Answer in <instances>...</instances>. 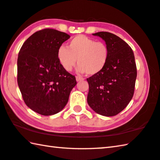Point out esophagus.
I'll list each match as a JSON object with an SVG mask.
<instances>
[{
	"instance_id": "obj_1",
	"label": "esophagus",
	"mask_w": 160,
	"mask_h": 160,
	"mask_svg": "<svg viewBox=\"0 0 160 160\" xmlns=\"http://www.w3.org/2000/svg\"><path fill=\"white\" fill-rule=\"evenodd\" d=\"M76 81H77V82H80V81H81V80H83V78H80V77H78V76H76Z\"/></svg>"
}]
</instances>
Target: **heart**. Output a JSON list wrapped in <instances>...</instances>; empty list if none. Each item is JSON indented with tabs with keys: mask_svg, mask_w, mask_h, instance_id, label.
<instances>
[{
	"mask_svg": "<svg viewBox=\"0 0 160 160\" xmlns=\"http://www.w3.org/2000/svg\"><path fill=\"white\" fill-rule=\"evenodd\" d=\"M57 57L64 70L71 71L79 64L78 71L96 76L105 68L109 57V50L105 43L96 42L84 35H78L68 43L67 48L60 46Z\"/></svg>",
	"mask_w": 160,
	"mask_h": 160,
	"instance_id": "obj_1",
	"label": "heart"
}]
</instances>
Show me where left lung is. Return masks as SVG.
<instances>
[{
  "instance_id": "1",
  "label": "left lung",
  "mask_w": 160,
  "mask_h": 160,
  "mask_svg": "<svg viewBox=\"0 0 160 160\" xmlns=\"http://www.w3.org/2000/svg\"><path fill=\"white\" fill-rule=\"evenodd\" d=\"M92 34L105 41L109 57L102 72L87 79L89 87L87 102L97 114L113 117L123 110L132 98L137 78L134 52L126 42L114 34Z\"/></svg>"
}]
</instances>
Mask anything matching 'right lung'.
Listing matches in <instances>:
<instances>
[{
    "label": "right lung",
    "instance_id": "right-lung-1",
    "mask_svg": "<svg viewBox=\"0 0 160 160\" xmlns=\"http://www.w3.org/2000/svg\"><path fill=\"white\" fill-rule=\"evenodd\" d=\"M70 36L54 29L37 31L18 52L17 82L28 108L43 116L58 113L67 104L76 78L64 70L58 50Z\"/></svg>",
    "mask_w": 160,
    "mask_h": 160
}]
</instances>
